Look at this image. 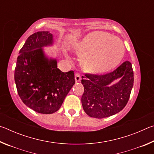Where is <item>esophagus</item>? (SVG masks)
<instances>
[{
	"label": "esophagus",
	"instance_id": "esophagus-1",
	"mask_svg": "<svg viewBox=\"0 0 154 154\" xmlns=\"http://www.w3.org/2000/svg\"><path fill=\"white\" fill-rule=\"evenodd\" d=\"M75 82H80L81 76H80L79 73H78V72H77V73L75 74Z\"/></svg>",
	"mask_w": 154,
	"mask_h": 154
}]
</instances>
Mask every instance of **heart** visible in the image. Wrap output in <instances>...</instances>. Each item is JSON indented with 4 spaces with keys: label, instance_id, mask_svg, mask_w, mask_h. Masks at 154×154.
Listing matches in <instances>:
<instances>
[{
    "label": "heart",
    "instance_id": "1",
    "mask_svg": "<svg viewBox=\"0 0 154 154\" xmlns=\"http://www.w3.org/2000/svg\"><path fill=\"white\" fill-rule=\"evenodd\" d=\"M82 55V62L92 73H104L119 64L124 55V46L118 38L103 31H94L85 35L76 45Z\"/></svg>",
    "mask_w": 154,
    "mask_h": 154
}]
</instances>
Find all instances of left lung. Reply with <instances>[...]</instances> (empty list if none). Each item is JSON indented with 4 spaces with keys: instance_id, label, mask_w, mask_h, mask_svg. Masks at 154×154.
<instances>
[{
    "instance_id": "8db88e82",
    "label": "left lung",
    "mask_w": 154,
    "mask_h": 154,
    "mask_svg": "<svg viewBox=\"0 0 154 154\" xmlns=\"http://www.w3.org/2000/svg\"><path fill=\"white\" fill-rule=\"evenodd\" d=\"M120 81L112 86L113 80ZM82 83L83 110L90 117L105 118L118 113L126 105L134 83L132 64L125 61L113 72L103 75L85 74Z\"/></svg>"
}]
</instances>
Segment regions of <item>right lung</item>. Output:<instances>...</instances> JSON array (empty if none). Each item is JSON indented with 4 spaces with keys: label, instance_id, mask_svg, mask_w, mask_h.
I'll use <instances>...</instances> for the list:
<instances>
[{
    "label": "right lung",
    "instance_id": "add662e5",
    "mask_svg": "<svg viewBox=\"0 0 154 154\" xmlns=\"http://www.w3.org/2000/svg\"><path fill=\"white\" fill-rule=\"evenodd\" d=\"M48 31L32 34L20 50L14 79L17 93L26 105L37 113L51 114L60 108L75 83L73 71L64 72L56 59L48 58L42 48L51 45Z\"/></svg>",
    "mask_w": 154,
    "mask_h": 154
}]
</instances>
